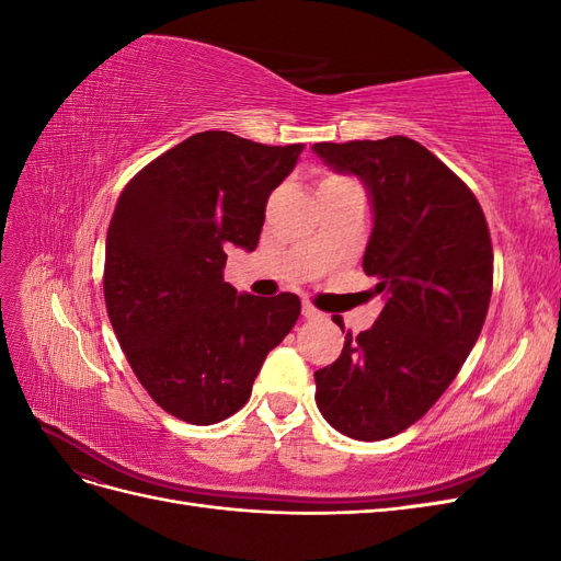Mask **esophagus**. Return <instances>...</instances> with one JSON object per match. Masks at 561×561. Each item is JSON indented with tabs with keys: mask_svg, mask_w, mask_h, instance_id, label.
I'll return each instance as SVG.
<instances>
[{
	"mask_svg": "<svg viewBox=\"0 0 561 561\" xmlns=\"http://www.w3.org/2000/svg\"><path fill=\"white\" fill-rule=\"evenodd\" d=\"M301 316H304V318H309V320H313V318H318V316H320V311H318L316 307H311V304H304V307H301Z\"/></svg>",
	"mask_w": 561,
	"mask_h": 561,
	"instance_id": "1",
	"label": "esophagus"
}]
</instances>
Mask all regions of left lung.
Masks as SVG:
<instances>
[{
  "label": "left lung",
  "instance_id": "1",
  "mask_svg": "<svg viewBox=\"0 0 561 561\" xmlns=\"http://www.w3.org/2000/svg\"><path fill=\"white\" fill-rule=\"evenodd\" d=\"M311 149L365 184L375 217L363 268L383 297L375 325L348 332L313 375L316 404L339 433L375 443L410 428L458 375L484 325L494 252L478 198L412 138Z\"/></svg>",
  "mask_w": 561,
  "mask_h": 561
}]
</instances>
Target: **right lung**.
<instances>
[{"label":"right lung","instance_id":"obj_1","mask_svg":"<svg viewBox=\"0 0 561 561\" xmlns=\"http://www.w3.org/2000/svg\"><path fill=\"white\" fill-rule=\"evenodd\" d=\"M304 145L268 147L206 130L168 149L116 201L105 243V304L147 393L194 426L236 414L301 301L239 295L227 248L260 243L268 194Z\"/></svg>","mask_w":561,"mask_h":561}]
</instances>
